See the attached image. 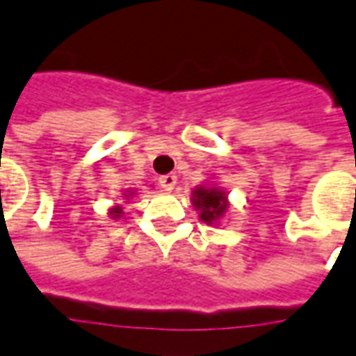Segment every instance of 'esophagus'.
Masks as SVG:
<instances>
[{"instance_id":"1","label":"esophagus","mask_w":356,"mask_h":356,"mask_svg":"<svg viewBox=\"0 0 356 356\" xmlns=\"http://www.w3.org/2000/svg\"><path fill=\"white\" fill-rule=\"evenodd\" d=\"M159 182H161V186L164 188V190H168V192H170V190H174V186H176V182H178V178H176L174 174H166V176H161V180H159Z\"/></svg>"}]
</instances>
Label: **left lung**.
<instances>
[{"instance_id": "1", "label": "left lung", "mask_w": 356, "mask_h": 356, "mask_svg": "<svg viewBox=\"0 0 356 356\" xmlns=\"http://www.w3.org/2000/svg\"><path fill=\"white\" fill-rule=\"evenodd\" d=\"M194 206L200 211L202 221L216 223L219 217L227 209V197L217 188H195L194 190Z\"/></svg>"}]
</instances>
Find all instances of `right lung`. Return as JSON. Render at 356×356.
I'll list each match as a JSON object with an SVG mask.
<instances>
[{
    "instance_id": "right-lung-1",
    "label": "right lung",
    "mask_w": 356,
    "mask_h": 356,
    "mask_svg": "<svg viewBox=\"0 0 356 356\" xmlns=\"http://www.w3.org/2000/svg\"><path fill=\"white\" fill-rule=\"evenodd\" d=\"M111 213H113V216L119 217V213H121V207H115V209H113V211H111Z\"/></svg>"
}]
</instances>
